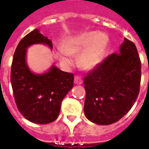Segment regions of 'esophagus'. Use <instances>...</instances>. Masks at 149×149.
<instances>
[{
    "label": "esophagus",
    "mask_w": 149,
    "mask_h": 149,
    "mask_svg": "<svg viewBox=\"0 0 149 149\" xmlns=\"http://www.w3.org/2000/svg\"><path fill=\"white\" fill-rule=\"evenodd\" d=\"M82 79H81V77H80V76H75L74 77V83L76 84H82Z\"/></svg>",
    "instance_id": "1"
}]
</instances>
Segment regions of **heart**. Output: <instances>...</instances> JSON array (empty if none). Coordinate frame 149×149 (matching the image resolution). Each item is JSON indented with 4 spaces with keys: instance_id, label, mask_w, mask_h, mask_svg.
I'll return each instance as SVG.
<instances>
[{
    "instance_id": "1",
    "label": "heart",
    "mask_w": 149,
    "mask_h": 149,
    "mask_svg": "<svg viewBox=\"0 0 149 149\" xmlns=\"http://www.w3.org/2000/svg\"><path fill=\"white\" fill-rule=\"evenodd\" d=\"M108 42L109 38L103 33L82 34L65 43L64 50L59 54L60 61L65 66L71 65L72 60L69 56L77 55L83 51L79 56V64L85 68H94L101 61Z\"/></svg>"
}]
</instances>
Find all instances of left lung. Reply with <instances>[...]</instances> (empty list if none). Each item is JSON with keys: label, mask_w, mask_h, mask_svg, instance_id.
Returning <instances> with one entry per match:
<instances>
[{"label": "left lung", "mask_w": 149, "mask_h": 149, "mask_svg": "<svg viewBox=\"0 0 149 149\" xmlns=\"http://www.w3.org/2000/svg\"><path fill=\"white\" fill-rule=\"evenodd\" d=\"M141 62L133 42L127 38L119 53H112L84 78V114L101 125L113 124L131 109L137 99Z\"/></svg>", "instance_id": "1"}]
</instances>
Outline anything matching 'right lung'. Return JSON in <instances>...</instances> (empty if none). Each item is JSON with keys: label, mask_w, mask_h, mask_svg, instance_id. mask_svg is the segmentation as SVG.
<instances>
[{"label": "right lung", "mask_w": 149, "mask_h": 149, "mask_svg": "<svg viewBox=\"0 0 149 149\" xmlns=\"http://www.w3.org/2000/svg\"><path fill=\"white\" fill-rule=\"evenodd\" d=\"M45 44L52 49V41L34 29L21 40L15 50L11 66V84L19 112L28 120L45 125L58 117L62 100L73 87L72 73L52 65L44 74H34L25 61L29 46Z\"/></svg>", "instance_id": "obj_1"}]
</instances>
